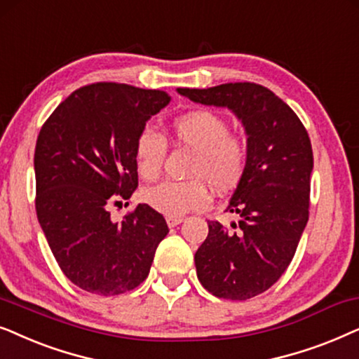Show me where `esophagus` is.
Listing matches in <instances>:
<instances>
[{
	"label": "esophagus",
	"mask_w": 359,
	"mask_h": 359,
	"mask_svg": "<svg viewBox=\"0 0 359 359\" xmlns=\"http://www.w3.org/2000/svg\"><path fill=\"white\" fill-rule=\"evenodd\" d=\"M165 222L170 228H174V226H177V224H180L184 222V217H167Z\"/></svg>",
	"instance_id": "1"
}]
</instances>
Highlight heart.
Instances as JSON below:
<instances>
[{
  "label": "heart",
  "mask_w": 359,
  "mask_h": 359,
  "mask_svg": "<svg viewBox=\"0 0 359 359\" xmlns=\"http://www.w3.org/2000/svg\"><path fill=\"white\" fill-rule=\"evenodd\" d=\"M172 137L195 151L190 165L192 180L161 182L142 192L144 202L167 217H180L190 210L207 207L208 187L224 192L233 189L245 174L248 141L241 135H231L229 124L212 109H194L177 116L170 124ZM167 152L165 140L159 133L146 128L136 137V169L144 180L161 175Z\"/></svg>",
  "instance_id": "obj_1"
}]
</instances>
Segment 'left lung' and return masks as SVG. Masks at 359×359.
I'll use <instances>...</instances> for the list:
<instances>
[{"label":"left lung","instance_id":"obj_1","mask_svg":"<svg viewBox=\"0 0 359 359\" xmlns=\"http://www.w3.org/2000/svg\"><path fill=\"white\" fill-rule=\"evenodd\" d=\"M177 92L195 103L228 108L245 128L246 169L226 207L240 222L231 224L236 231L208 222L195 267L203 287L219 299L256 297L287 269L309 222L313 169L309 135L289 104L261 85Z\"/></svg>","mask_w":359,"mask_h":359}]
</instances>
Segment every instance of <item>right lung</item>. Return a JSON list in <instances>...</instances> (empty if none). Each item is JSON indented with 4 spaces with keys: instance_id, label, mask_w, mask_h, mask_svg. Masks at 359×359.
I'll list each match as a JSON object with an SVG mask.
<instances>
[{
    "instance_id": "obj_1",
    "label": "right lung",
    "mask_w": 359,
    "mask_h": 359,
    "mask_svg": "<svg viewBox=\"0 0 359 359\" xmlns=\"http://www.w3.org/2000/svg\"><path fill=\"white\" fill-rule=\"evenodd\" d=\"M169 102L161 90L87 85L54 109L37 136V219L62 272L87 292L137 287L169 233L164 217L146 203L121 223L108 212L136 190V137Z\"/></svg>"
}]
</instances>
